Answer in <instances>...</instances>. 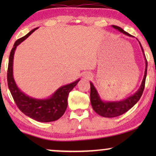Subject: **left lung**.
<instances>
[{
    "label": "left lung",
    "instance_id": "left-lung-1",
    "mask_svg": "<svg viewBox=\"0 0 156 156\" xmlns=\"http://www.w3.org/2000/svg\"><path fill=\"white\" fill-rule=\"evenodd\" d=\"M114 28L118 30L121 33H122L128 36L132 35H130L126 32L123 30L120 27L116 26V25H112ZM139 44L141 48V50L144 52V55L146 59V69H145V74L144 79H143L141 85L138 90L132 96H130L129 97L126 98L124 100L119 101H103L100 98L99 94H98L97 89L94 86L93 84L90 82V100L91 104L92 106L93 109L94 110L96 113L103 117H107V118H113V117H116L124 114L128 112L130 108H131L138 101L140 98L141 97L143 94V91L145 88V83H146V78L147 74V67H148V62H147L146 56H145L144 49H143L141 44L140 42Z\"/></svg>",
    "mask_w": 156,
    "mask_h": 156
}]
</instances>
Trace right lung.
Segmentation results:
<instances>
[{"label": "right lung", "instance_id": "1", "mask_svg": "<svg viewBox=\"0 0 156 156\" xmlns=\"http://www.w3.org/2000/svg\"><path fill=\"white\" fill-rule=\"evenodd\" d=\"M38 27L32 30L15 42L13 48L10 53L8 62L7 80L8 88L17 106L23 114L34 120L40 122H51L59 119L65 114L67 107V99L69 93L77 84L80 80L71 84L65 85L57 89L50 98L45 99H34L27 96L17 87L12 74V65L15 50L18 44L26 39Z\"/></svg>", "mask_w": 156, "mask_h": 156}]
</instances>
